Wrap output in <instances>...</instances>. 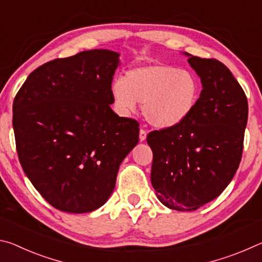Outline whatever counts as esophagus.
<instances>
[{"label": "esophagus", "instance_id": "obj_1", "mask_svg": "<svg viewBox=\"0 0 262 262\" xmlns=\"http://www.w3.org/2000/svg\"><path fill=\"white\" fill-rule=\"evenodd\" d=\"M145 139H147V132L144 129H140V141L143 142Z\"/></svg>", "mask_w": 262, "mask_h": 262}]
</instances>
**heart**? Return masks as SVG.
I'll use <instances>...</instances> for the list:
<instances>
[{
	"label": "heart",
	"instance_id": "obj_1",
	"mask_svg": "<svg viewBox=\"0 0 262 262\" xmlns=\"http://www.w3.org/2000/svg\"><path fill=\"white\" fill-rule=\"evenodd\" d=\"M118 110L128 115L142 103V113L154 127L168 129L190 117L200 96L195 74L170 64L151 63L129 70L112 83Z\"/></svg>",
	"mask_w": 262,
	"mask_h": 262
}]
</instances>
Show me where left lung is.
<instances>
[{"label":"left lung","mask_w":262,"mask_h":262,"mask_svg":"<svg viewBox=\"0 0 262 262\" xmlns=\"http://www.w3.org/2000/svg\"><path fill=\"white\" fill-rule=\"evenodd\" d=\"M188 56L202 91L181 125L150 132L151 184L158 200L173 210L192 211L227 188L242 161L248 104L227 66L216 59Z\"/></svg>","instance_id":"left-lung-1"}]
</instances>
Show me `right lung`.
<instances>
[{"mask_svg": "<svg viewBox=\"0 0 262 262\" xmlns=\"http://www.w3.org/2000/svg\"><path fill=\"white\" fill-rule=\"evenodd\" d=\"M119 63V53L108 50L55 59L33 70L15 97L20 165L56 209L82 214L103 206L139 143V122L111 108Z\"/></svg>", "mask_w": 262, "mask_h": 262, "instance_id": "obj_1", "label": "right lung"}]
</instances>
